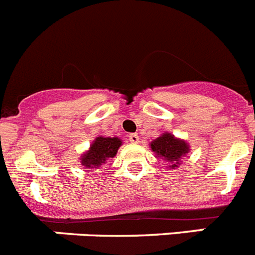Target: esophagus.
<instances>
[{"instance_id":"obj_1","label":"esophagus","mask_w":255,"mask_h":255,"mask_svg":"<svg viewBox=\"0 0 255 255\" xmlns=\"http://www.w3.org/2000/svg\"><path fill=\"white\" fill-rule=\"evenodd\" d=\"M129 140L131 141V143H139V136L138 134H130L129 135Z\"/></svg>"}]
</instances>
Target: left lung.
I'll use <instances>...</instances> for the list:
<instances>
[{"label": "left lung", "instance_id": "left-lung-1", "mask_svg": "<svg viewBox=\"0 0 255 255\" xmlns=\"http://www.w3.org/2000/svg\"><path fill=\"white\" fill-rule=\"evenodd\" d=\"M150 148L159 157L172 162L171 167H177L179 159L189 152V145L184 140L176 139L170 132H164L159 138L150 143Z\"/></svg>", "mask_w": 255, "mask_h": 255}]
</instances>
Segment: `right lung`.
I'll return each mask as SVG.
<instances>
[{
  "mask_svg": "<svg viewBox=\"0 0 255 255\" xmlns=\"http://www.w3.org/2000/svg\"><path fill=\"white\" fill-rule=\"evenodd\" d=\"M120 145L121 140L119 138L98 136L91 145V149L83 155L82 163L85 167L97 170V167H100L101 164L105 163L106 159L114 158Z\"/></svg>",
  "mask_w": 255,
  "mask_h": 255,
  "instance_id": "obj_1",
  "label": "right lung"
}]
</instances>
